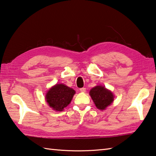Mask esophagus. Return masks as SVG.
Here are the masks:
<instances>
[{
    "instance_id": "1",
    "label": "esophagus",
    "mask_w": 156,
    "mask_h": 156,
    "mask_svg": "<svg viewBox=\"0 0 156 156\" xmlns=\"http://www.w3.org/2000/svg\"><path fill=\"white\" fill-rule=\"evenodd\" d=\"M80 90L81 92H85L86 90V89L85 88H81L80 89Z\"/></svg>"
}]
</instances>
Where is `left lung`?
<instances>
[{
	"mask_svg": "<svg viewBox=\"0 0 156 156\" xmlns=\"http://www.w3.org/2000/svg\"><path fill=\"white\" fill-rule=\"evenodd\" d=\"M90 95L96 107L100 110H105L108 106L112 104L114 98L112 92L102 86L92 88L90 91Z\"/></svg>",
	"mask_w": 156,
	"mask_h": 156,
	"instance_id": "8db88e82",
	"label": "left lung"
}]
</instances>
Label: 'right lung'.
Returning a JSON list of instances; mask_svg holds the SVG:
<instances>
[{
  "label": "right lung",
  "instance_id": "add662e5",
  "mask_svg": "<svg viewBox=\"0 0 156 156\" xmlns=\"http://www.w3.org/2000/svg\"><path fill=\"white\" fill-rule=\"evenodd\" d=\"M75 91L64 84H55L46 92L45 99L53 110L63 111L70 104Z\"/></svg>",
  "mask_w": 156,
  "mask_h": 156
}]
</instances>
